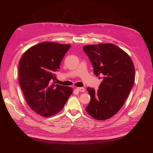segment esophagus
I'll use <instances>...</instances> for the list:
<instances>
[{
    "label": "esophagus",
    "mask_w": 153,
    "mask_h": 153,
    "mask_svg": "<svg viewBox=\"0 0 153 153\" xmlns=\"http://www.w3.org/2000/svg\"><path fill=\"white\" fill-rule=\"evenodd\" d=\"M76 90H78V91H80L82 92H85V89L84 87H76Z\"/></svg>",
    "instance_id": "1"
}]
</instances>
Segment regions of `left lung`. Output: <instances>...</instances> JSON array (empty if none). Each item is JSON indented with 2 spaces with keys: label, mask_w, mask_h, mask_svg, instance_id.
<instances>
[{
  "label": "left lung",
  "mask_w": 153,
  "mask_h": 153,
  "mask_svg": "<svg viewBox=\"0 0 153 153\" xmlns=\"http://www.w3.org/2000/svg\"><path fill=\"white\" fill-rule=\"evenodd\" d=\"M93 66L94 75L103 81L99 89L87 87L91 101L85 108L92 117L104 121L122 108L135 81L134 64L127 53L111 43L83 47Z\"/></svg>",
  "instance_id": "8db88e82"
}]
</instances>
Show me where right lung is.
Here are the masks:
<instances>
[{
	"mask_svg": "<svg viewBox=\"0 0 153 153\" xmlns=\"http://www.w3.org/2000/svg\"><path fill=\"white\" fill-rule=\"evenodd\" d=\"M70 45L42 42L27 50L18 66V80L30 108L43 117L61 111L73 92L71 87L50 84Z\"/></svg>",
	"mask_w": 153,
	"mask_h": 153,
	"instance_id": "right-lung-1",
	"label": "right lung"
}]
</instances>
